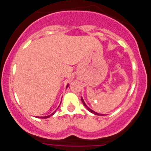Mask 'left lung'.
<instances>
[{"label": "left lung", "mask_w": 151, "mask_h": 151, "mask_svg": "<svg viewBox=\"0 0 151 151\" xmlns=\"http://www.w3.org/2000/svg\"><path fill=\"white\" fill-rule=\"evenodd\" d=\"M82 103H83V104H84V106H85V107L87 108L88 109V111H90L91 113H94V114H95V115H98V116H101V114H99V113H96V112H94V111H93V110H91L90 108L89 107H88V106L86 104H85V101H83V99H82Z\"/></svg>", "instance_id": "left-lung-1"}]
</instances>
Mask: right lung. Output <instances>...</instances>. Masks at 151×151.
<instances>
[{
    "instance_id": "obj_1",
    "label": "right lung",
    "mask_w": 151,
    "mask_h": 151,
    "mask_svg": "<svg viewBox=\"0 0 151 151\" xmlns=\"http://www.w3.org/2000/svg\"><path fill=\"white\" fill-rule=\"evenodd\" d=\"M68 85H67V86H66V88L68 87ZM58 108H59V107H58ZM54 113H55V112H54ZM54 113H52V114H50V116H41V117H39V116H38V118H42V119H46V118H48V117H50V116L54 115Z\"/></svg>"
}]
</instances>
